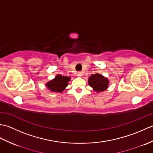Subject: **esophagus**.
Wrapping results in <instances>:
<instances>
[{
  "label": "esophagus",
  "instance_id": "34e87169",
  "mask_svg": "<svg viewBox=\"0 0 153 153\" xmlns=\"http://www.w3.org/2000/svg\"><path fill=\"white\" fill-rule=\"evenodd\" d=\"M77 76H78V77H82L83 74H82V72H81V71H79V72H77Z\"/></svg>",
  "mask_w": 153,
  "mask_h": 153
}]
</instances>
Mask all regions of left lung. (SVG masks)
<instances>
[{
  "label": "left lung",
  "mask_w": 153,
  "mask_h": 153,
  "mask_svg": "<svg viewBox=\"0 0 153 153\" xmlns=\"http://www.w3.org/2000/svg\"><path fill=\"white\" fill-rule=\"evenodd\" d=\"M89 85L97 92H102L108 88L109 80L100 74H93L89 77Z\"/></svg>",
  "instance_id": "left-lung-1"
}]
</instances>
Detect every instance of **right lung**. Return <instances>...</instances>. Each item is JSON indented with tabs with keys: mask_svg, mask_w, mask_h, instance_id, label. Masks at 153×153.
<instances>
[{
	"mask_svg": "<svg viewBox=\"0 0 153 153\" xmlns=\"http://www.w3.org/2000/svg\"><path fill=\"white\" fill-rule=\"evenodd\" d=\"M70 81V77L62 76L58 74L50 82L46 83L47 88L52 92L62 93L68 86V82Z\"/></svg>",
	"mask_w": 153,
	"mask_h": 153,
	"instance_id": "add662e5",
	"label": "right lung"
}]
</instances>
